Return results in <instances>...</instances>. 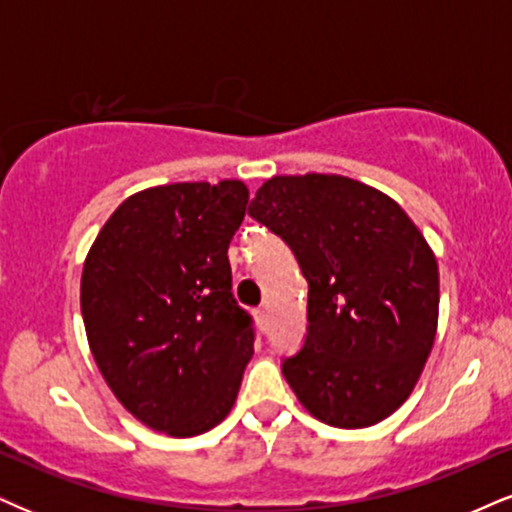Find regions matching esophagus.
Returning <instances> with one entry per match:
<instances>
[{
	"mask_svg": "<svg viewBox=\"0 0 512 512\" xmlns=\"http://www.w3.org/2000/svg\"><path fill=\"white\" fill-rule=\"evenodd\" d=\"M255 322H257V326H260V331H267L269 319H267V310H264V307H257L255 310Z\"/></svg>",
	"mask_w": 512,
	"mask_h": 512,
	"instance_id": "esophagus-1",
	"label": "esophagus"
}]
</instances>
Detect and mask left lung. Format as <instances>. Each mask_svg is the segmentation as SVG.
Listing matches in <instances>:
<instances>
[{
  "mask_svg": "<svg viewBox=\"0 0 512 512\" xmlns=\"http://www.w3.org/2000/svg\"><path fill=\"white\" fill-rule=\"evenodd\" d=\"M248 214L307 279V334L281 372L310 415L362 429L410 396L432 353L439 267L400 205L346 176H274Z\"/></svg>",
  "mask_w": 512,
  "mask_h": 512,
  "instance_id": "obj_1",
  "label": "left lung"
}]
</instances>
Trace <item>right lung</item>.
Wrapping results in <instances>:
<instances>
[{"label":"right lung","instance_id":"1","mask_svg":"<svg viewBox=\"0 0 512 512\" xmlns=\"http://www.w3.org/2000/svg\"><path fill=\"white\" fill-rule=\"evenodd\" d=\"M240 181L171 183L121 202L88 252L80 312L121 405L155 432L195 436L236 403L255 326L233 298Z\"/></svg>","mask_w":512,"mask_h":512}]
</instances>
